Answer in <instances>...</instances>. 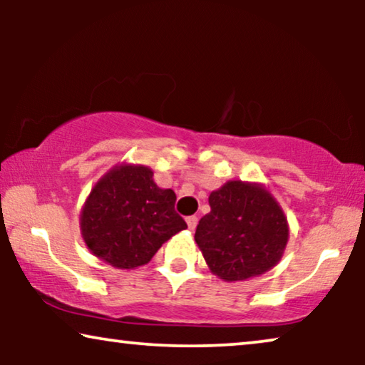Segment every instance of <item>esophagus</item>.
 Here are the masks:
<instances>
[{"label":"esophagus","mask_w":365,"mask_h":365,"mask_svg":"<svg viewBox=\"0 0 365 365\" xmlns=\"http://www.w3.org/2000/svg\"><path fill=\"white\" fill-rule=\"evenodd\" d=\"M186 222H187V227L191 229V231H194V229H196V226H197V217L196 216H189V217H186Z\"/></svg>","instance_id":"obj_1"}]
</instances>
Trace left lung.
<instances>
[{"instance_id":"obj_1","label":"left lung","mask_w":365,"mask_h":365,"mask_svg":"<svg viewBox=\"0 0 365 365\" xmlns=\"http://www.w3.org/2000/svg\"><path fill=\"white\" fill-rule=\"evenodd\" d=\"M209 206L211 212L199 221L194 239L217 277L244 281L281 261L287 219L262 186L229 181L211 192Z\"/></svg>"}]
</instances>
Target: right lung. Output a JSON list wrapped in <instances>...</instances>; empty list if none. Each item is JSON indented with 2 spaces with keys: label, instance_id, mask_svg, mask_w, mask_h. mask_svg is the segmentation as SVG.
<instances>
[{
  "label": "right lung",
  "instance_id": "add662e5",
  "mask_svg": "<svg viewBox=\"0 0 365 365\" xmlns=\"http://www.w3.org/2000/svg\"><path fill=\"white\" fill-rule=\"evenodd\" d=\"M174 202L176 194L158 187L149 168H114L99 179L84 204V242L94 256L114 267L148 264L168 239L187 227Z\"/></svg>",
  "mask_w": 365,
  "mask_h": 365
}]
</instances>
